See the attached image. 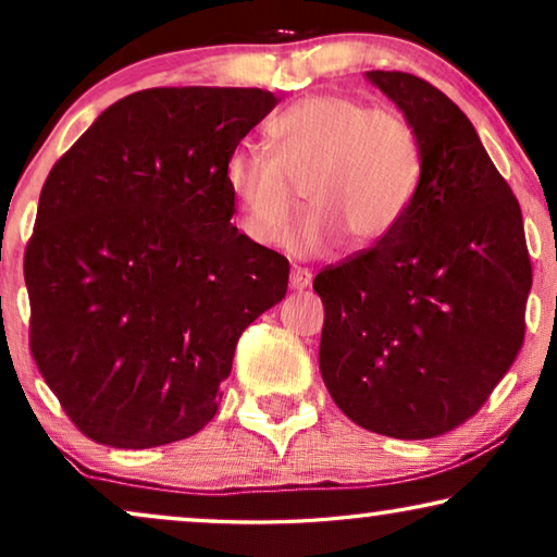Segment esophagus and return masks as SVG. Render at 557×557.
Here are the masks:
<instances>
[{
	"label": "esophagus",
	"mask_w": 557,
	"mask_h": 557,
	"mask_svg": "<svg viewBox=\"0 0 557 557\" xmlns=\"http://www.w3.org/2000/svg\"><path fill=\"white\" fill-rule=\"evenodd\" d=\"M307 286H311V271L304 269V265H294V269H292V288H294V292H304Z\"/></svg>",
	"instance_id": "1"
}]
</instances>
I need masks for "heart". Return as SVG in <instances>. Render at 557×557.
<instances>
[{
    "label": "heart",
    "mask_w": 557,
    "mask_h": 557,
    "mask_svg": "<svg viewBox=\"0 0 557 557\" xmlns=\"http://www.w3.org/2000/svg\"><path fill=\"white\" fill-rule=\"evenodd\" d=\"M273 151L238 144L223 182L248 240L269 246L284 231L296 187L309 210L288 233L294 253H322L337 240L370 250L408 215L421 187V141L400 111L370 109L347 94L304 96L269 121Z\"/></svg>",
    "instance_id": "1"
}]
</instances>
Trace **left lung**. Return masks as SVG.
I'll list each match as a JSON object with an SVG mask.
<instances>
[{
	"label": "left lung",
	"instance_id": "left-lung-1",
	"mask_svg": "<svg viewBox=\"0 0 557 557\" xmlns=\"http://www.w3.org/2000/svg\"><path fill=\"white\" fill-rule=\"evenodd\" d=\"M368 78L416 128L421 187L383 243L317 273L319 370L349 421L433 438L469 421L522 349V210L451 98L410 73Z\"/></svg>",
	"mask_w": 557,
	"mask_h": 557
}]
</instances>
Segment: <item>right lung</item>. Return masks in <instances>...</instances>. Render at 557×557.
I'll use <instances>...</instances> for the list:
<instances>
[{
  "instance_id": "obj_1",
  "label": "right lung",
  "mask_w": 557,
  "mask_h": 557,
  "mask_svg": "<svg viewBox=\"0 0 557 557\" xmlns=\"http://www.w3.org/2000/svg\"><path fill=\"white\" fill-rule=\"evenodd\" d=\"M261 88H149L109 106L45 180L25 250L29 352L75 429L151 448L205 429L288 261L231 223L227 151Z\"/></svg>"
}]
</instances>
